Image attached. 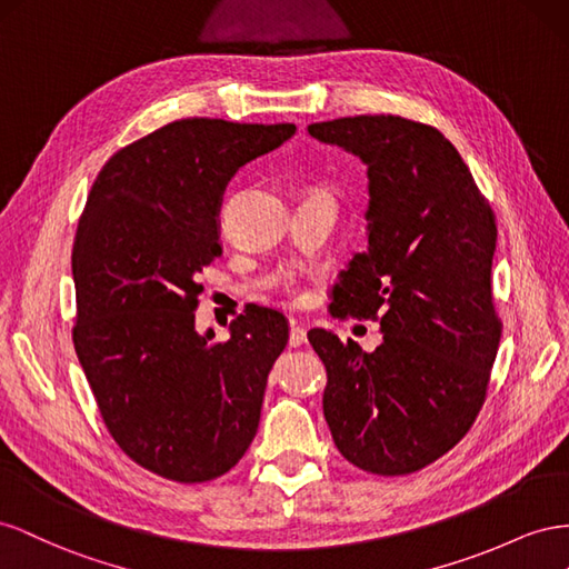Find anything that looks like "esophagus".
<instances>
[{
  "label": "esophagus",
  "mask_w": 569,
  "mask_h": 569,
  "mask_svg": "<svg viewBox=\"0 0 569 569\" xmlns=\"http://www.w3.org/2000/svg\"><path fill=\"white\" fill-rule=\"evenodd\" d=\"M305 340H307V331L300 327V323L293 321V327H290V338H288L290 348H300Z\"/></svg>",
  "instance_id": "1"
}]
</instances>
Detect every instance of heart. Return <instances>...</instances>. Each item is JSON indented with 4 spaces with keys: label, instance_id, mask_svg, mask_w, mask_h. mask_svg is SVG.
<instances>
[{
    "label": "heart",
    "instance_id": "obj_1",
    "mask_svg": "<svg viewBox=\"0 0 569 569\" xmlns=\"http://www.w3.org/2000/svg\"><path fill=\"white\" fill-rule=\"evenodd\" d=\"M288 290H290V293H298V288H296V283H288Z\"/></svg>",
    "mask_w": 569,
    "mask_h": 569
}]
</instances>
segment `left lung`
<instances>
[{
	"instance_id": "left-lung-1",
	"label": "left lung",
	"mask_w": 569,
	"mask_h": 569,
	"mask_svg": "<svg viewBox=\"0 0 569 569\" xmlns=\"http://www.w3.org/2000/svg\"><path fill=\"white\" fill-rule=\"evenodd\" d=\"M367 164V252L340 271L331 312L381 323L365 352L307 333L327 367L323 417L348 462L400 477L456 448L486 400L502 323L491 293L496 214L433 126L362 113L307 126Z\"/></svg>"
}]
</instances>
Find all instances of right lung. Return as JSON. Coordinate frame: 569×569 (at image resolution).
Instances as JSON below:
<instances>
[{
    "label": "right lung",
    "instance_id": "obj_1",
    "mask_svg": "<svg viewBox=\"0 0 569 569\" xmlns=\"http://www.w3.org/2000/svg\"><path fill=\"white\" fill-rule=\"evenodd\" d=\"M293 133V123H167L107 161L80 214L76 355L113 441L164 479L212 481L257 433L288 321L252 307L229 340L200 336L198 276L221 254L217 217L233 173Z\"/></svg>",
    "mask_w": 569,
    "mask_h": 569
}]
</instances>
